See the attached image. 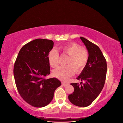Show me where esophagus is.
Masks as SVG:
<instances>
[{
	"mask_svg": "<svg viewBox=\"0 0 123 123\" xmlns=\"http://www.w3.org/2000/svg\"><path fill=\"white\" fill-rule=\"evenodd\" d=\"M67 85V83H62V85L63 86H66Z\"/></svg>",
	"mask_w": 123,
	"mask_h": 123,
	"instance_id": "esophagus-1",
	"label": "esophagus"
}]
</instances>
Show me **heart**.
<instances>
[{"mask_svg":"<svg viewBox=\"0 0 123 123\" xmlns=\"http://www.w3.org/2000/svg\"><path fill=\"white\" fill-rule=\"evenodd\" d=\"M63 54L69 56L67 62V66L59 67L53 71V76L59 80L67 81L75 72L80 73L84 70L88 60V52L85 48L75 43H71L59 48ZM47 58L49 65L53 68L58 65L59 54L52 49L48 53Z\"/></svg>","mask_w":123,"mask_h":123,"instance_id":"heart-1","label":"heart"}]
</instances>
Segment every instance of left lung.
I'll use <instances>...</instances> for the list:
<instances>
[{
    "mask_svg": "<svg viewBox=\"0 0 123 123\" xmlns=\"http://www.w3.org/2000/svg\"><path fill=\"white\" fill-rule=\"evenodd\" d=\"M80 38L86 47L89 54L88 60L85 68L77 80L84 83H71L74 87L73 93L68 96L73 105L87 107L97 98L105 83L107 62L99 47L83 37Z\"/></svg>",
    "mask_w": 123,
    "mask_h": 123,
    "instance_id": "8db88e82",
    "label": "left lung"
}]
</instances>
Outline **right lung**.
<instances>
[{
  "instance_id": "right-lung-1",
  "label": "right lung",
  "mask_w": 123,
  "mask_h": 123,
  "mask_svg": "<svg viewBox=\"0 0 123 123\" xmlns=\"http://www.w3.org/2000/svg\"><path fill=\"white\" fill-rule=\"evenodd\" d=\"M53 44L51 40H33L21 48L15 62L14 76L18 91L33 107L48 105L53 98L55 90L61 85L56 78L44 79L50 73L47 55Z\"/></svg>"
}]
</instances>
